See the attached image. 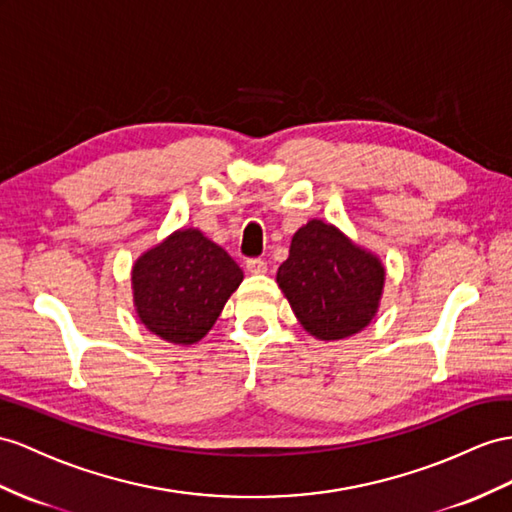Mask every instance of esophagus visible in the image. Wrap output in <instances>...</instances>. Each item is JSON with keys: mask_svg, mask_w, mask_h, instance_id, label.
I'll list each match as a JSON object with an SVG mask.
<instances>
[{"mask_svg": "<svg viewBox=\"0 0 512 512\" xmlns=\"http://www.w3.org/2000/svg\"><path fill=\"white\" fill-rule=\"evenodd\" d=\"M246 270L251 274H266L268 272V264L264 259L253 257V259H246Z\"/></svg>", "mask_w": 512, "mask_h": 512, "instance_id": "obj_1", "label": "esophagus"}]
</instances>
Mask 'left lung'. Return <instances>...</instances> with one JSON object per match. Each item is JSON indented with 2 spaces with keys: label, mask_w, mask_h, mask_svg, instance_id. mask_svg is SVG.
<instances>
[{
  "label": "left lung",
  "mask_w": 512,
  "mask_h": 512,
  "mask_svg": "<svg viewBox=\"0 0 512 512\" xmlns=\"http://www.w3.org/2000/svg\"><path fill=\"white\" fill-rule=\"evenodd\" d=\"M277 283L303 329L333 342L372 322L383 296L385 268L337 227L309 220L294 233Z\"/></svg>",
  "instance_id": "1"
}]
</instances>
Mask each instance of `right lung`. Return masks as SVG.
<instances>
[{"label": "right lung", "mask_w": 512, "mask_h": 512, "mask_svg": "<svg viewBox=\"0 0 512 512\" xmlns=\"http://www.w3.org/2000/svg\"><path fill=\"white\" fill-rule=\"evenodd\" d=\"M244 274L199 229H181L149 248L131 270L140 322L170 344L188 346L207 335Z\"/></svg>", "instance_id": "add662e5"}]
</instances>
